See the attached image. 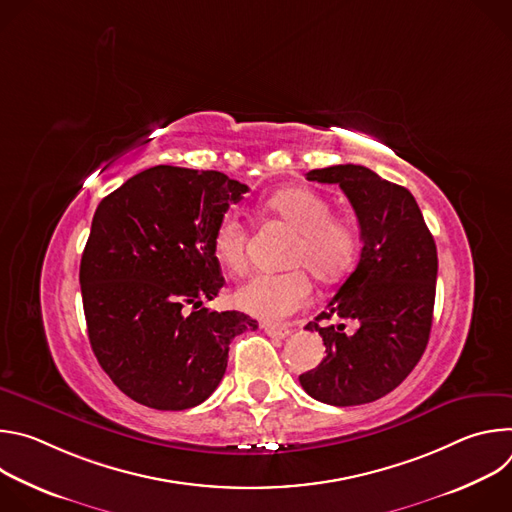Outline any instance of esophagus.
Wrapping results in <instances>:
<instances>
[{
  "label": "esophagus",
  "instance_id": "34e87169",
  "mask_svg": "<svg viewBox=\"0 0 512 512\" xmlns=\"http://www.w3.org/2000/svg\"><path fill=\"white\" fill-rule=\"evenodd\" d=\"M261 328L265 330V334H267V336H271V338H279V340H283V338H287V336L291 334V328H289V326H279V324H263Z\"/></svg>",
  "mask_w": 512,
  "mask_h": 512
}]
</instances>
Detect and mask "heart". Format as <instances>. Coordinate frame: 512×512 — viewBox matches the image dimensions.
I'll list each match as a JSON object with an SVG mask.
<instances>
[{
  "label": "heart",
  "instance_id": "1",
  "mask_svg": "<svg viewBox=\"0 0 512 512\" xmlns=\"http://www.w3.org/2000/svg\"><path fill=\"white\" fill-rule=\"evenodd\" d=\"M267 208L298 233L287 257L289 267H304L316 281H340L356 263L358 229L346 218L332 216V204L310 188H285L267 198ZM249 231L239 212H225L212 233V253L231 275L247 271ZM312 281L303 269L259 273L235 294L241 310L263 320H281L310 302Z\"/></svg>",
  "mask_w": 512,
  "mask_h": 512
}]
</instances>
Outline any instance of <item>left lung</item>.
Wrapping results in <instances>:
<instances>
[{"mask_svg":"<svg viewBox=\"0 0 512 512\" xmlns=\"http://www.w3.org/2000/svg\"><path fill=\"white\" fill-rule=\"evenodd\" d=\"M308 180L342 188L358 218L362 251L326 310L306 326L322 336L326 358L300 375V385L328 405L371 403L407 379L427 346L437 279L435 241L413 194L369 168L340 164L312 170ZM332 315L352 319L357 330L319 326Z\"/></svg>","mask_w":512,"mask_h":512,"instance_id":"obj_1","label":"left lung"}]
</instances>
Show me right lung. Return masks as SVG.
Wrapping results in <instances>:
<instances>
[{
    "label": "right lung",
    "mask_w": 512,
    "mask_h": 512,
    "mask_svg": "<svg viewBox=\"0 0 512 512\" xmlns=\"http://www.w3.org/2000/svg\"><path fill=\"white\" fill-rule=\"evenodd\" d=\"M249 188L223 172L154 166L95 210L81 259L91 348L133 401L190 409L221 383L229 344L257 322L210 312L225 285L212 233Z\"/></svg>",
    "instance_id": "obj_1"
}]
</instances>
